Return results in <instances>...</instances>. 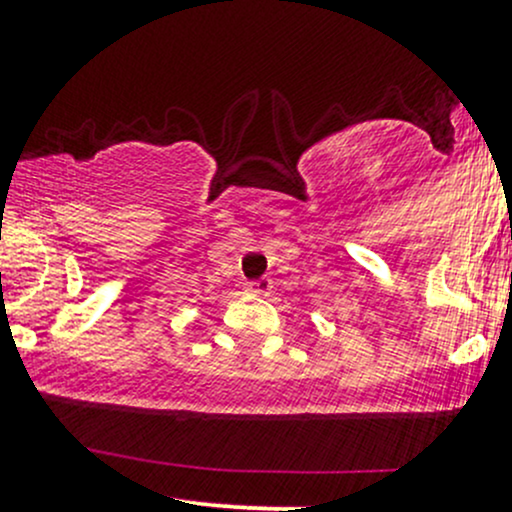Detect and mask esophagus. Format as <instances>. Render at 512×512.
I'll return each mask as SVG.
<instances>
[{
  "instance_id": "esophagus-1",
  "label": "esophagus",
  "mask_w": 512,
  "mask_h": 512,
  "mask_svg": "<svg viewBox=\"0 0 512 512\" xmlns=\"http://www.w3.org/2000/svg\"><path fill=\"white\" fill-rule=\"evenodd\" d=\"M270 289H272V282L265 280V277H262V280H255V282H245V292H250V294H267Z\"/></svg>"
}]
</instances>
